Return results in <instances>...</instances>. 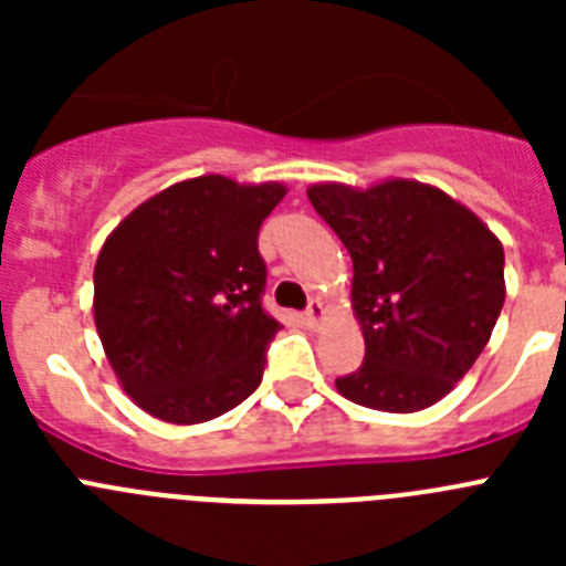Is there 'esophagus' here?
Here are the masks:
<instances>
[{
	"label": "esophagus",
	"mask_w": 566,
	"mask_h": 566,
	"mask_svg": "<svg viewBox=\"0 0 566 566\" xmlns=\"http://www.w3.org/2000/svg\"><path fill=\"white\" fill-rule=\"evenodd\" d=\"M303 323H306L308 328L323 326V323H326V306H323L319 300H312V306H308L306 314H303Z\"/></svg>",
	"instance_id": "34e87169"
}]
</instances>
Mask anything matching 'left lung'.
I'll return each instance as SVG.
<instances>
[{
    "instance_id": "8db88e82",
    "label": "left lung",
    "mask_w": 566,
    "mask_h": 566,
    "mask_svg": "<svg viewBox=\"0 0 566 566\" xmlns=\"http://www.w3.org/2000/svg\"><path fill=\"white\" fill-rule=\"evenodd\" d=\"M308 201L354 263L352 308L365 359L339 377L352 402L388 413L431 408L488 345L504 306V249L479 214L431 184L323 181Z\"/></svg>"
}]
</instances>
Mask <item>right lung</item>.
Here are the masks:
<instances>
[{
  "mask_svg": "<svg viewBox=\"0 0 566 566\" xmlns=\"http://www.w3.org/2000/svg\"><path fill=\"white\" fill-rule=\"evenodd\" d=\"M286 184L198 175L133 209L93 269V317L124 394L149 417L198 424L263 379L280 323L260 306V223Z\"/></svg>",
  "mask_w": 566,
  "mask_h": 566,
  "instance_id": "right-lung-1",
  "label": "right lung"
}]
</instances>
